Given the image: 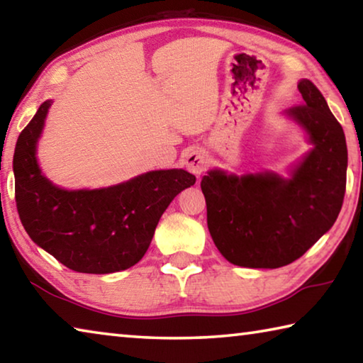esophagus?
Here are the masks:
<instances>
[{
    "label": "esophagus",
    "instance_id": "34e87169",
    "mask_svg": "<svg viewBox=\"0 0 363 363\" xmlns=\"http://www.w3.org/2000/svg\"><path fill=\"white\" fill-rule=\"evenodd\" d=\"M184 163H186V168L190 173L199 177L200 174H203V171L208 167V158L201 150L192 149L184 155Z\"/></svg>",
    "mask_w": 363,
    "mask_h": 363
}]
</instances>
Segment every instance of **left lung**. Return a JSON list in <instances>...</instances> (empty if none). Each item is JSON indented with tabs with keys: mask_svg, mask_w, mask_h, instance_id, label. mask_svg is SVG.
I'll return each mask as SVG.
<instances>
[{
	"mask_svg": "<svg viewBox=\"0 0 363 363\" xmlns=\"http://www.w3.org/2000/svg\"><path fill=\"white\" fill-rule=\"evenodd\" d=\"M301 106L284 112L311 149L288 167L235 174L213 168L201 177L208 229L219 253L240 267L277 269L303 256L333 227L346 192L347 145L320 91L299 79Z\"/></svg>",
	"mask_w": 363,
	"mask_h": 363,
	"instance_id": "obj_1",
	"label": "left lung"
}]
</instances>
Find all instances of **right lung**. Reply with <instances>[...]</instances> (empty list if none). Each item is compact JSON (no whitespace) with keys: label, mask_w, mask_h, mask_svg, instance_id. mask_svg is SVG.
Masks as SVG:
<instances>
[{"label":"right lung","mask_w":363,"mask_h":363,"mask_svg":"<svg viewBox=\"0 0 363 363\" xmlns=\"http://www.w3.org/2000/svg\"><path fill=\"white\" fill-rule=\"evenodd\" d=\"M52 101L40 106L16 144V203L28 237L75 272L113 274L138 264L177 194L195 184L186 169H155L99 189H64L38 163Z\"/></svg>","instance_id":"add662e5"}]
</instances>
